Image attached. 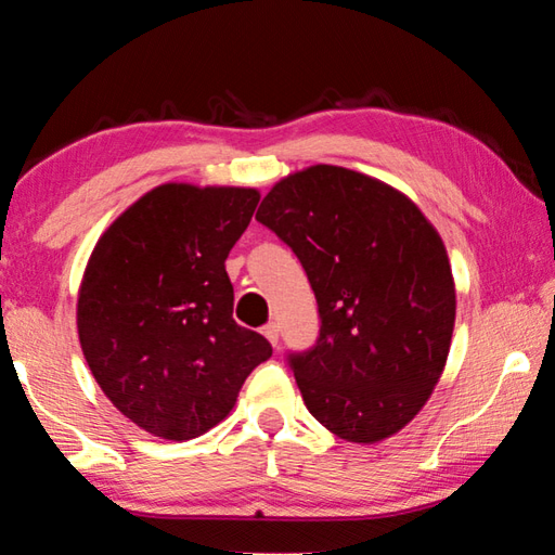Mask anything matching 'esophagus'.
<instances>
[{
  "instance_id": "obj_1",
  "label": "esophagus",
  "mask_w": 555,
  "mask_h": 555,
  "mask_svg": "<svg viewBox=\"0 0 555 555\" xmlns=\"http://www.w3.org/2000/svg\"><path fill=\"white\" fill-rule=\"evenodd\" d=\"M261 333H264V337L271 345H274V347L279 345V325L276 323H267L264 327H261Z\"/></svg>"
}]
</instances>
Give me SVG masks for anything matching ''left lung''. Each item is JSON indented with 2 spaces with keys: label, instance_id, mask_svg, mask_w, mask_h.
I'll return each mask as SVG.
<instances>
[{
  "label": "left lung",
  "instance_id": "8db88e82",
  "mask_svg": "<svg viewBox=\"0 0 555 555\" xmlns=\"http://www.w3.org/2000/svg\"><path fill=\"white\" fill-rule=\"evenodd\" d=\"M257 220L288 244L318 300L315 345L286 352L308 411L350 443L397 434L434 391L455 325L434 224L387 183L325 164L271 188Z\"/></svg>",
  "mask_w": 555,
  "mask_h": 555
}]
</instances>
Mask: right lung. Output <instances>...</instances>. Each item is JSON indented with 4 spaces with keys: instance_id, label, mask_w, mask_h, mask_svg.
<instances>
[{
    "instance_id": "1",
    "label": "right lung",
    "mask_w": 555,
    "mask_h": 555,
    "mask_svg": "<svg viewBox=\"0 0 555 555\" xmlns=\"http://www.w3.org/2000/svg\"><path fill=\"white\" fill-rule=\"evenodd\" d=\"M255 188L166 183L109 224L88 261L78 335L92 377L129 421L188 440L232 411L271 357L234 323L224 259L255 215Z\"/></svg>"
}]
</instances>
